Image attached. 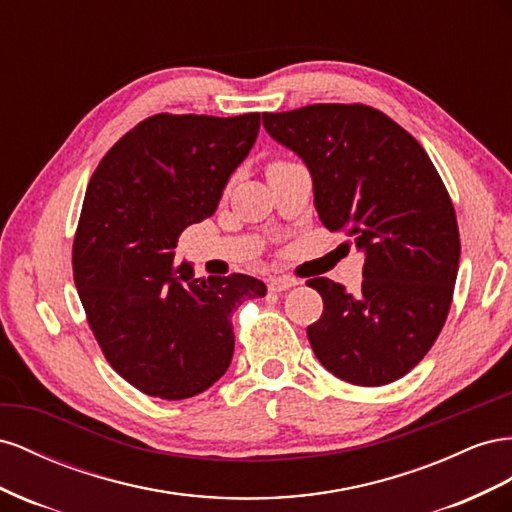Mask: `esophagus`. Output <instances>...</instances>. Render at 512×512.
<instances>
[{
    "label": "esophagus",
    "mask_w": 512,
    "mask_h": 512,
    "mask_svg": "<svg viewBox=\"0 0 512 512\" xmlns=\"http://www.w3.org/2000/svg\"><path fill=\"white\" fill-rule=\"evenodd\" d=\"M296 285H298V281L291 279V276H274V279H270V283H268L270 291H285V289L296 287Z\"/></svg>",
    "instance_id": "obj_1"
}]
</instances>
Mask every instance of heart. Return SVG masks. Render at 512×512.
Here are the masks:
<instances>
[{
	"mask_svg": "<svg viewBox=\"0 0 512 512\" xmlns=\"http://www.w3.org/2000/svg\"><path fill=\"white\" fill-rule=\"evenodd\" d=\"M281 163H283V160H272V163L268 165V169H270V167H274V165H281Z\"/></svg>",
	"mask_w": 512,
	"mask_h": 512,
	"instance_id": "heart-1",
	"label": "heart"
}]
</instances>
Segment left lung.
Returning <instances> with one entry per match:
<instances>
[{
  "label": "left lung",
  "mask_w": 512,
  "mask_h": 512,
  "mask_svg": "<svg viewBox=\"0 0 512 512\" xmlns=\"http://www.w3.org/2000/svg\"><path fill=\"white\" fill-rule=\"evenodd\" d=\"M264 126L309 167L321 225L364 251L356 294L306 281L324 298L306 328L313 352L343 382L390 384L427 356L455 291L461 242L440 173L407 130L358 102L264 113Z\"/></svg>",
  "instance_id": "1"
}]
</instances>
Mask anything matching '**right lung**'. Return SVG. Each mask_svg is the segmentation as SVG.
Here are the masks:
<instances>
[{
	"label": "right lung",
	"instance_id": "1",
	"mask_svg": "<svg viewBox=\"0 0 512 512\" xmlns=\"http://www.w3.org/2000/svg\"><path fill=\"white\" fill-rule=\"evenodd\" d=\"M259 124V113H156L113 145L87 184L75 285L107 362L150 397L188 399L221 379L233 311L266 296L253 276L195 279L186 261L173 266L180 233L214 214Z\"/></svg>",
	"mask_w": 512,
	"mask_h": 512
}]
</instances>
